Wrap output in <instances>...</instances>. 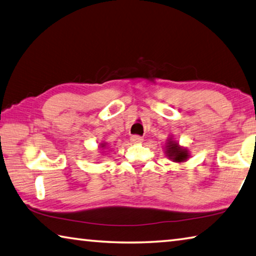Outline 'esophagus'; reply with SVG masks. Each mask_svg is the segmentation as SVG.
Instances as JSON below:
<instances>
[{
	"mask_svg": "<svg viewBox=\"0 0 256 256\" xmlns=\"http://www.w3.org/2000/svg\"><path fill=\"white\" fill-rule=\"evenodd\" d=\"M130 140H132V142H142V136H138V135H134V136H132L130 137Z\"/></svg>",
	"mask_w": 256,
	"mask_h": 256,
	"instance_id": "34e87169",
	"label": "esophagus"
}]
</instances>
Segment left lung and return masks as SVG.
Returning <instances> with one entry per match:
<instances>
[{
  "label": "left lung",
  "mask_w": 256,
  "mask_h": 256,
  "mask_svg": "<svg viewBox=\"0 0 256 256\" xmlns=\"http://www.w3.org/2000/svg\"><path fill=\"white\" fill-rule=\"evenodd\" d=\"M166 154L168 158H171L174 162H183L188 158V153L186 150L181 148L176 142L168 140L166 146Z\"/></svg>",
  "instance_id": "8db88e82"
}]
</instances>
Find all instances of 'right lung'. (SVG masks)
I'll return each mask as SVG.
<instances>
[{
    "mask_svg": "<svg viewBox=\"0 0 256 256\" xmlns=\"http://www.w3.org/2000/svg\"><path fill=\"white\" fill-rule=\"evenodd\" d=\"M103 146H104V145H103ZM103 146H102V147H103Z\"/></svg>",
    "mask_w": 256,
    "mask_h": 256,
    "instance_id": "add662e5",
    "label": "right lung"
}]
</instances>
